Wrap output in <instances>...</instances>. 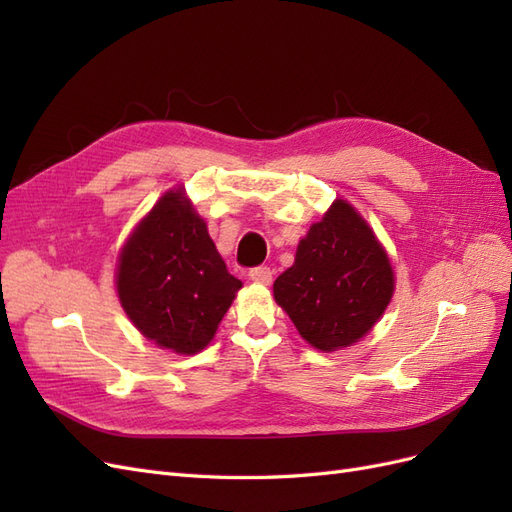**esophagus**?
<instances>
[{
	"label": "esophagus",
	"instance_id": "1",
	"mask_svg": "<svg viewBox=\"0 0 512 512\" xmlns=\"http://www.w3.org/2000/svg\"><path fill=\"white\" fill-rule=\"evenodd\" d=\"M250 280L258 282V284H271L273 280V271L269 267H254L250 271Z\"/></svg>",
	"mask_w": 512,
	"mask_h": 512
}]
</instances>
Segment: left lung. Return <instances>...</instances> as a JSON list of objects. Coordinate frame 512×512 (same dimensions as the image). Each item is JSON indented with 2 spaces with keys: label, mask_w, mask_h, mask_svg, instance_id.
I'll list each match as a JSON object with an SVG mask.
<instances>
[{
  "label": "left lung",
  "mask_w": 512,
  "mask_h": 512,
  "mask_svg": "<svg viewBox=\"0 0 512 512\" xmlns=\"http://www.w3.org/2000/svg\"><path fill=\"white\" fill-rule=\"evenodd\" d=\"M393 290L391 260L374 230L346 200H335L299 241L273 297L307 344L333 352L371 331Z\"/></svg>",
  "instance_id": "1"
}]
</instances>
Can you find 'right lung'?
<instances>
[{
    "label": "right lung",
    "instance_id": "obj_1",
    "mask_svg": "<svg viewBox=\"0 0 512 512\" xmlns=\"http://www.w3.org/2000/svg\"><path fill=\"white\" fill-rule=\"evenodd\" d=\"M241 286L183 188L168 190L121 247V307L147 339L177 354L211 342Z\"/></svg>",
    "mask_w": 512,
    "mask_h": 512
}]
</instances>
